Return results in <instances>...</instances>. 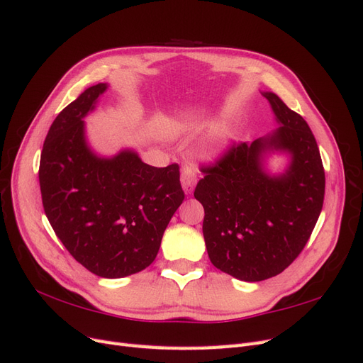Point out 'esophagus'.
Segmentation results:
<instances>
[{
  "instance_id": "obj_1",
  "label": "esophagus",
  "mask_w": 363,
  "mask_h": 363,
  "mask_svg": "<svg viewBox=\"0 0 363 363\" xmlns=\"http://www.w3.org/2000/svg\"><path fill=\"white\" fill-rule=\"evenodd\" d=\"M195 183H196L195 172L191 168H184L182 171V188L186 195H191L194 192Z\"/></svg>"
}]
</instances>
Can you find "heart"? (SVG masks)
Segmentation results:
<instances>
[{"instance_id":"1","label":"heart","mask_w":363,"mask_h":363,"mask_svg":"<svg viewBox=\"0 0 363 363\" xmlns=\"http://www.w3.org/2000/svg\"><path fill=\"white\" fill-rule=\"evenodd\" d=\"M227 147V138L225 135H223L221 138H219L215 144L212 147H208L206 151H204V157L206 159H216L219 155H223V151L225 150Z\"/></svg>"}]
</instances>
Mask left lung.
I'll use <instances>...</instances> for the list:
<instances>
[{
  "label": "left lung",
  "mask_w": 363,
  "mask_h": 363,
  "mask_svg": "<svg viewBox=\"0 0 363 363\" xmlns=\"http://www.w3.org/2000/svg\"><path fill=\"white\" fill-rule=\"evenodd\" d=\"M280 125L252 142L233 145L196 184L204 207L203 235L213 267L242 281H262L286 269L320 218L325 175L312 130L274 92H262ZM290 157L272 174L266 159Z\"/></svg>",
  "instance_id": "left-lung-1"
}]
</instances>
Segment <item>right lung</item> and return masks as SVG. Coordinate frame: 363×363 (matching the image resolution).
<instances>
[{
	"label": "right lung",
	"instance_id": "right-lung-1",
	"mask_svg": "<svg viewBox=\"0 0 363 363\" xmlns=\"http://www.w3.org/2000/svg\"><path fill=\"white\" fill-rule=\"evenodd\" d=\"M107 87H87L54 119L39 183L43 211L71 256L95 276L121 279L155 262L184 194L179 164L156 168L135 150L106 157L91 148L83 119Z\"/></svg>",
	"mask_w": 363,
	"mask_h": 363
}]
</instances>
